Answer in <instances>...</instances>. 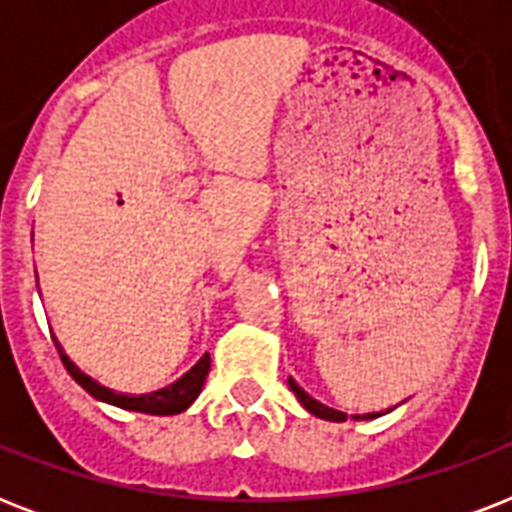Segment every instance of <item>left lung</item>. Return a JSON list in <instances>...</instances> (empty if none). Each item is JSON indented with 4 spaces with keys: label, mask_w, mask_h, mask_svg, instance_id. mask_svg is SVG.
Returning a JSON list of instances; mask_svg holds the SVG:
<instances>
[{
    "label": "left lung",
    "mask_w": 512,
    "mask_h": 512,
    "mask_svg": "<svg viewBox=\"0 0 512 512\" xmlns=\"http://www.w3.org/2000/svg\"><path fill=\"white\" fill-rule=\"evenodd\" d=\"M289 388H292V393L297 396V401L308 409L311 414H316V417H321V420H329V422H345L348 420V414L345 412H337V409H332V406H324L321 401H316V398H311L308 393H305L300 385H297L292 377H289ZM374 417H380V412H372V414H356L353 420H374Z\"/></svg>",
    "instance_id": "obj_1"
}]
</instances>
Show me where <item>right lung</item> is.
I'll use <instances>...</instances> for the list:
<instances>
[{
    "instance_id": "add662e5",
    "label": "right lung",
    "mask_w": 512,
    "mask_h": 512,
    "mask_svg": "<svg viewBox=\"0 0 512 512\" xmlns=\"http://www.w3.org/2000/svg\"><path fill=\"white\" fill-rule=\"evenodd\" d=\"M52 340H55V337H52ZM55 348H58L60 361H63V366L68 369V374H71L90 396H95L98 401H106V404L130 409V412L159 414V417L185 412V409L196 401V396H199L201 388H204V380H207L209 374V353H204L180 380H175L172 385H167V388L154 390V393H143V396H127V393H116V390L106 388V385H100V382H95L92 377H87V374L63 353L58 340H55Z\"/></svg>"
}]
</instances>
